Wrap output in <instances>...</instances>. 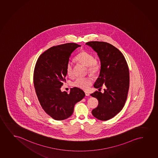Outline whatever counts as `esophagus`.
Here are the masks:
<instances>
[{
  "label": "esophagus",
  "instance_id": "1",
  "mask_svg": "<svg viewBox=\"0 0 158 158\" xmlns=\"http://www.w3.org/2000/svg\"><path fill=\"white\" fill-rule=\"evenodd\" d=\"M85 95H86V96H89V93L88 92H86V91H85Z\"/></svg>",
  "mask_w": 158,
  "mask_h": 158
}]
</instances>
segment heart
<instances>
[{
    "instance_id": "1",
    "label": "heart",
    "mask_w": 158,
    "mask_h": 158,
    "mask_svg": "<svg viewBox=\"0 0 158 158\" xmlns=\"http://www.w3.org/2000/svg\"><path fill=\"white\" fill-rule=\"evenodd\" d=\"M77 62H79L87 67L88 73L95 75L100 72L101 69V64L98 60L95 59V57L92 53L87 51H82L78 53L75 58ZM73 66L71 62H69L66 65V73L68 76L71 77L73 75ZM93 78L90 76L86 77L77 78L73 83L74 87L82 89H87L92 84Z\"/></svg>"
}]
</instances>
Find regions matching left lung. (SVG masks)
Here are the masks:
<instances>
[{"label": "left lung", "mask_w": 158, "mask_h": 158, "mask_svg": "<svg viewBox=\"0 0 158 158\" xmlns=\"http://www.w3.org/2000/svg\"><path fill=\"white\" fill-rule=\"evenodd\" d=\"M86 44L96 51L101 61L100 75L94 87L99 89L106 87L103 93L96 91L90 94L98 101L92 113L96 118L107 121L124 106L129 88V67L122 53L110 43L91 41Z\"/></svg>", "instance_id": "left-lung-1"}]
</instances>
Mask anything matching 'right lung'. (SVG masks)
I'll list each match as a JSON object with an SVG mask.
<instances>
[{
  "label": "right lung",
  "mask_w": 158,
  "mask_h": 158,
  "mask_svg": "<svg viewBox=\"0 0 158 158\" xmlns=\"http://www.w3.org/2000/svg\"><path fill=\"white\" fill-rule=\"evenodd\" d=\"M74 43L53 46L40 56L34 71V85L41 107L52 118L61 121L70 117L76 103L85 96L80 88H71L70 93L62 92L65 82L66 65L77 48Z\"/></svg>",
  "instance_id": "obj_1"
}]
</instances>
